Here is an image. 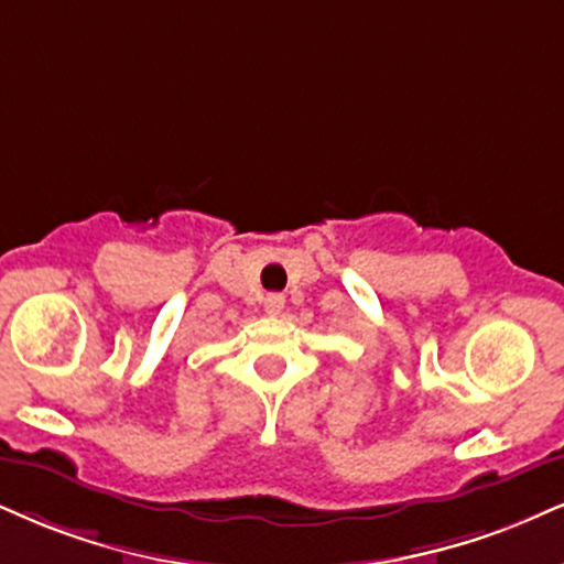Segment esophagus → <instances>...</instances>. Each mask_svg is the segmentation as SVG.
Wrapping results in <instances>:
<instances>
[{"instance_id": "obj_1", "label": "esophagus", "mask_w": 564, "mask_h": 564, "mask_svg": "<svg viewBox=\"0 0 564 564\" xmlns=\"http://www.w3.org/2000/svg\"><path fill=\"white\" fill-rule=\"evenodd\" d=\"M263 308H267V314H271V316L282 314V308H284V297H282L280 293H271V295H267V301H263Z\"/></svg>"}]
</instances>
